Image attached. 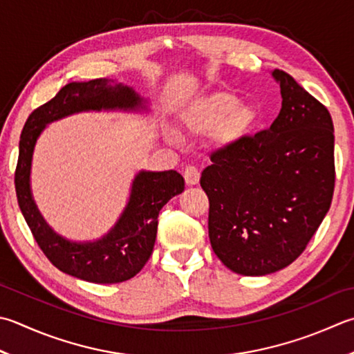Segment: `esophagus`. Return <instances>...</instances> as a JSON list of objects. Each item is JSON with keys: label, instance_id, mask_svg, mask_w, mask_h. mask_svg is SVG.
I'll list each match as a JSON object with an SVG mask.
<instances>
[{"label": "esophagus", "instance_id": "obj_1", "mask_svg": "<svg viewBox=\"0 0 354 354\" xmlns=\"http://www.w3.org/2000/svg\"><path fill=\"white\" fill-rule=\"evenodd\" d=\"M184 179L187 185H195L199 183V171L196 167H193V165H187L185 170H184Z\"/></svg>", "mask_w": 354, "mask_h": 354}]
</instances>
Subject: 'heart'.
<instances>
[{
	"label": "heart",
	"instance_id": "1",
	"mask_svg": "<svg viewBox=\"0 0 354 354\" xmlns=\"http://www.w3.org/2000/svg\"><path fill=\"white\" fill-rule=\"evenodd\" d=\"M256 116L254 107L239 102L236 95L216 92L192 102L181 115V126L189 135L214 131V141L219 145H232L252 130ZM165 136L170 141L176 140L175 131L170 129L165 130Z\"/></svg>",
	"mask_w": 354,
	"mask_h": 354
}]
</instances>
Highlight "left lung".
<instances>
[{
	"mask_svg": "<svg viewBox=\"0 0 354 354\" xmlns=\"http://www.w3.org/2000/svg\"><path fill=\"white\" fill-rule=\"evenodd\" d=\"M282 107L267 130L213 151L201 175L209 238L232 272L264 276L292 264L330 210L335 129L327 107L279 68Z\"/></svg>",
	"mask_w": 354,
	"mask_h": 354,
	"instance_id": "obj_1",
	"label": "left lung"
}]
</instances>
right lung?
I'll return each mask as SVG.
<instances>
[{
    "mask_svg": "<svg viewBox=\"0 0 354 354\" xmlns=\"http://www.w3.org/2000/svg\"><path fill=\"white\" fill-rule=\"evenodd\" d=\"M145 109L133 88L96 78L71 82L53 98L35 109L19 138L15 190L21 213L47 259L61 272L95 283H116L133 278L153 252L158 214L169 201L184 190V178L175 170L140 171L131 184L126 209L101 239L73 242L55 233L35 204L30 190V167L37 140L47 124L88 110Z\"/></svg>",
    "mask_w": 354,
    "mask_h": 354,
    "instance_id": "obj_1",
    "label": "right lung"
}]
</instances>
